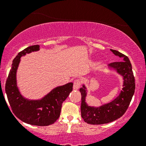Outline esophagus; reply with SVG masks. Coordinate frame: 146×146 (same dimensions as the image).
<instances>
[{"mask_svg":"<svg viewBox=\"0 0 146 146\" xmlns=\"http://www.w3.org/2000/svg\"><path fill=\"white\" fill-rule=\"evenodd\" d=\"M80 85H81V82L79 80H75L73 82V89L74 90H78L79 88L80 87Z\"/></svg>","mask_w":146,"mask_h":146,"instance_id":"1","label":"esophagus"}]
</instances>
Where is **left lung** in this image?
<instances>
[{"instance_id":"obj_1","label":"left lung","mask_w":146,"mask_h":146,"mask_svg":"<svg viewBox=\"0 0 146 146\" xmlns=\"http://www.w3.org/2000/svg\"><path fill=\"white\" fill-rule=\"evenodd\" d=\"M115 56L121 58L122 61L110 63V68H113L123 78V88L119 95L109 103L99 107L90 106L86 102V87L84 84L80 89L82 95L81 115L84 121L93 125L104 124L120 118L128 109L129 104L135 93V77L132 65L128 58L116 50L110 49Z\"/></svg>"}]
</instances>
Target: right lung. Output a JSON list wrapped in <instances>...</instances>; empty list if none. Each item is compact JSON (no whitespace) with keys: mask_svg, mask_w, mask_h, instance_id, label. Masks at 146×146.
Here are the masks:
<instances>
[{"mask_svg":"<svg viewBox=\"0 0 146 146\" xmlns=\"http://www.w3.org/2000/svg\"><path fill=\"white\" fill-rule=\"evenodd\" d=\"M40 50L39 45H33L20 52L13 60L5 84V92L13 113L28 124L45 126L53 124L59 118L63 102L73 90L72 82L53 88L40 100H28L20 93L16 72L21 57Z\"/></svg>","mask_w":146,"mask_h":146,"instance_id":"add662e5","label":"right lung"}]
</instances>
